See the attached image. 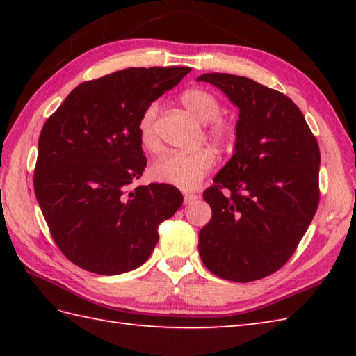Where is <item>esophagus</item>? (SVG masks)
I'll return each mask as SVG.
<instances>
[{
  "label": "esophagus",
  "mask_w": 356,
  "mask_h": 356,
  "mask_svg": "<svg viewBox=\"0 0 356 356\" xmlns=\"http://www.w3.org/2000/svg\"><path fill=\"white\" fill-rule=\"evenodd\" d=\"M197 199H199L197 194L190 193V191H185V193H184V200H185V203H193V202H195Z\"/></svg>",
  "instance_id": "34e87169"
}]
</instances>
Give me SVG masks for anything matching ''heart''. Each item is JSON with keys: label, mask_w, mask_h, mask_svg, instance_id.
Returning a JSON list of instances; mask_svg holds the SVG:
<instances>
[{"label": "heart", "mask_w": 356, "mask_h": 356, "mask_svg": "<svg viewBox=\"0 0 356 356\" xmlns=\"http://www.w3.org/2000/svg\"><path fill=\"white\" fill-rule=\"evenodd\" d=\"M182 105L188 113L199 119L202 124H209V138L218 147H229L234 140V128L218 119L222 115V107L217 97L203 88H190L180 96ZM159 107L151 104L143 111L139 120V139L147 151L159 148V138L156 133V119ZM216 156L208 148H200L191 153H166L159 157L149 166V177L161 184H168L190 190L197 185L207 174L213 170Z\"/></svg>", "instance_id": "1"}]
</instances>
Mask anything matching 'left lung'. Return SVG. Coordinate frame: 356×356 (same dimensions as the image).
Returning a JSON list of instances; mask_svg holds the SVG:
<instances>
[{
  "mask_svg": "<svg viewBox=\"0 0 356 356\" xmlns=\"http://www.w3.org/2000/svg\"><path fill=\"white\" fill-rule=\"evenodd\" d=\"M238 107L234 154L203 193L213 217L199 254L214 275L248 283L291 259L318 208L320 148L286 95L245 76L207 73Z\"/></svg>",
  "mask_w": 356,
  "mask_h": 356,
  "instance_id": "8db88e82",
  "label": "left lung"
}]
</instances>
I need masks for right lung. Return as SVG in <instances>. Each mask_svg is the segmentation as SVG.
<instances>
[{
    "label": "right lung",
    "instance_id": "right-lung-1",
    "mask_svg": "<svg viewBox=\"0 0 356 356\" xmlns=\"http://www.w3.org/2000/svg\"><path fill=\"white\" fill-rule=\"evenodd\" d=\"M190 67L125 69L82 82L44 124L33 176L53 240L76 266L118 275L145 263L184 202L172 185L128 191L147 166L139 120Z\"/></svg>",
    "mask_w": 356,
    "mask_h": 356
}]
</instances>
